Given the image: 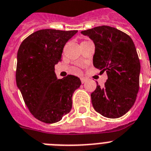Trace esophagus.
<instances>
[{
    "mask_svg": "<svg viewBox=\"0 0 151 151\" xmlns=\"http://www.w3.org/2000/svg\"><path fill=\"white\" fill-rule=\"evenodd\" d=\"M81 83H84L86 81V78H85V77H81Z\"/></svg>",
    "mask_w": 151,
    "mask_h": 151,
    "instance_id": "1",
    "label": "esophagus"
}]
</instances>
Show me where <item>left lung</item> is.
Returning <instances> with one entry per match:
<instances>
[{
    "instance_id": "8db88e82",
    "label": "left lung",
    "mask_w": 151,
    "mask_h": 151,
    "mask_svg": "<svg viewBox=\"0 0 151 151\" xmlns=\"http://www.w3.org/2000/svg\"><path fill=\"white\" fill-rule=\"evenodd\" d=\"M81 34L95 45L93 66L108 75L104 86L97 83L91 93L93 106L104 117H121L133 106L138 93L141 64L135 45L128 35L108 26L84 30Z\"/></svg>"
}]
</instances>
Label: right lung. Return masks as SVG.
<instances>
[{
    "instance_id": "right-lung-1",
    "label": "right lung",
    "mask_w": 151,
    "mask_h": 151,
    "mask_svg": "<svg viewBox=\"0 0 151 151\" xmlns=\"http://www.w3.org/2000/svg\"><path fill=\"white\" fill-rule=\"evenodd\" d=\"M77 30H38L21 43L17 52L16 81L34 117L45 123L61 120L72 108V96L79 77L58 79L55 65L61 60L64 46Z\"/></svg>"
}]
</instances>
